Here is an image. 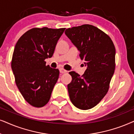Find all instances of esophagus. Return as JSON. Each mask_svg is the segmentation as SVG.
Segmentation results:
<instances>
[{
	"mask_svg": "<svg viewBox=\"0 0 134 134\" xmlns=\"http://www.w3.org/2000/svg\"><path fill=\"white\" fill-rule=\"evenodd\" d=\"M59 72L60 73H61V74H65V73L67 72V70H65V69H64L63 68H60Z\"/></svg>",
	"mask_w": 134,
	"mask_h": 134,
	"instance_id": "34e87169",
	"label": "esophagus"
}]
</instances>
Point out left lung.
Returning a JSON list of instances; mask_svg holds the SVG:
<instances>
[{
  "instance_id": "1",
  "label": "left lung",
  "mask_w": 134,
  "mask_h": 134,
  "mask_svg": "<svg viewBox=\"0 0 134 134\" xmlns=\"http://www.w3.org/2000/svg\"><path fill=\"white\" fill-rule=\"evenodd\" d=\"M65 34L80 51L87 69L81 76L69 72V97L76 108L88 110L97 105L107 93L115 69V48L111 39L90 24L67 29Z\"/></svg>"
}]
</instances>
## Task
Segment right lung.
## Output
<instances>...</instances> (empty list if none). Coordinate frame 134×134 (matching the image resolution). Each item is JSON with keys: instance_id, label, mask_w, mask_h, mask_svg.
<instances>
[{"instance_id": "right-lung-1", "label": "right lung", "mask_w": 134, "mask_h": 134, "mask_svg": "<svg viewBox=\"0 0 134 134\" xmlns=\"http://www.w3.org/2000/svg\"><path fill=\"white\" fill-rule=\"evenodd\" d=\"M65 28H34L18 41L14 49L12 69L18 88L24 99L35 107L48 102L59 71L46 65Z\"/></svg>"}]
</instances>
